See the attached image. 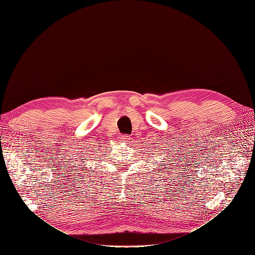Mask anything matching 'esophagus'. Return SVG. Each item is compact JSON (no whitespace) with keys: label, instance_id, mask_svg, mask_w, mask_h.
Returning a JSON list of instances; mask_svg holds the SVG:
<instances>
[{"label":"esophagus","instance_id":"obj_1","mask_svg":"<svg viewBox=\"0 0 255 255\" xmlns=\"http://www.w3.org/2000/svg\"><path fill=\"white\" fill-rule=\"evenodd\" d=\"M128 135H120L119 137H118V140L119 141H126V140H128Z\"/></svg>","mask_w":255,"mask_h":255}]
</instances>
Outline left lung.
<instances>
[{"instance_id":"obj_1","label":"left lung","mask_w":255,"mask_h":255,"mask_svg":"<svg viewBox=\"0 0 255 255\" xmlns=\"http://www.w3.org/2000/svg\"><path fill=\"white\" fill-rule=\"evenodd\" d=\"M168 155H169V157H170V154H168ZM166 161V160H165Z\"/></svg>"}]
</instances>
